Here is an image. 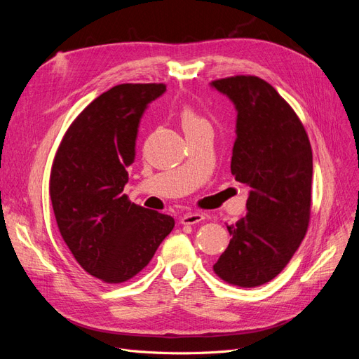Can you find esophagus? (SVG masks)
I'll return each mask as SVG.
<instances>
[{"mask_svg":"<svg viewBox=\"0 0 359 359\" xmlns=\"http://www.w3.org/2000/svg\"><path fill=\"white\" fill-rule=\"evenodd\" d=\"M205 219L201 212H187L181 217V224H196Z\"/></svg>","mask_w":359,"mask_h":359,"instance_id":"1","label":"esophagus"}]
</instances>
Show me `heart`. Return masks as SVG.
<instances>
[{
    "mask_svg": "<svg viewBox=\"0 0 359 359\" xmlns=\"http://www.w3.org/2000/svg\"><path fill=\"white\" fill-rule=\"evenodd\" d=\"M180 121L182 126V130L186 132V135L196 132V130H201L203 127H208V121L203 119L196 111L190 106H184L181 112H180Z\"/></svg>",
    "mask_w": 359,
    "mask_h": 359,
    "instance_id": "obj_1",
    "label": "heart"
}]
</instances>
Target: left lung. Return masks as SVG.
<instances>
[{
  "label": "left lung",
  "mask_w": 359,
  "mask_h": 359,
  "mask_svg": "<svg viewBox=\"0 0 359 359\" xmlns=\"http://www.w3.org/2000/svg\"><path fill=\"white\" fill-rule=\"evenodd\" d=\"M236 109L231 170L250 187L247 214L226 224L232 236L214 264L227 283L256 287L277 277L306 236L313 154L302 123L281 95L256 76L211 82Z\"/></svg>",
  "instance_id": "obj_1"
}]
</instances>
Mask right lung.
<instances>
[{"mask_svg":"<svg viewBox=\"0 0 359 359\" xmlns=\"http://www.w3.org/2000/svg\"><path fill=\"white\" fill-rule=\"evenodd\" d=\"M163 83H123L94 99L64 135L50 170L58 229L78 264L106 283H123L153 259L175 220L132 203L124 186L140 118Z\"/></svg>","mask_w":359,"mask_h":359,"instance_id":"1","label":"right lung"}]
</instances>
